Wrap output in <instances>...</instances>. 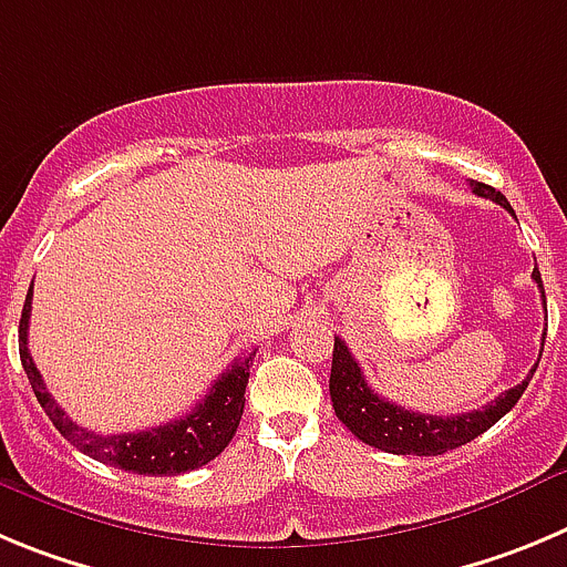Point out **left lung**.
I'll return each instance as SVG.
<instances>
[{"instance_id": "1", "label": "left lung", "mask_w": 567, "mask_h": 567, "mask_svg": "<svg viewBox=\"0 0 567 567\" xmlns=\"http://www.w3.org/2000/svg\"><path fill=\"white\" fill-rule=\"evenodd\" d=\"M472 188L474 195L488 197V200L499 203L508 214H514L512 203L499 192H494L492 186L472 181ZM532 277L545 302L543 277H539L537 268H534ZM539 355H543V350H539ZM534 370H537V364L525 375L523 384L506 390L481 410L461 412V415H423V412L404 410V406L381 398L379 392H372V386L364 381L359 361L347 350L344 341L336 339L333 367H330V401H333L336 417L361 443H370V446L390 452V455H443L449 449L463 446V443L492 430L494 423L517 404L528 381H532Z\"/></svg>"}]
</instances>
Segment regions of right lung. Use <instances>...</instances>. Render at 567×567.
<instances>
[{
	"mask_svg": "<svg viewBox=\"0 0 567 567\" xmlns=\"http://www.w3.org/2000/svg\"><path fill=\"white\" fill-rule=\"evenodd\" d=\"M30 302H33V285L28 290L22 308V321H19V355L28 372V381L33 386L35 398L55 430L68 437L75 449L93 461L110 463L115 468L135 474H183L192 468L206 466L208 461L220 455L228 441L234 437L246 406V386H248V364L254 353L246 359H237L220 379L214 381L208 395L192 412H186L177 421L163 423L155 430L144 432H124V435H95L68 417V412L55 404L44 386L42 375L35 370L33 355L28 350V328H30Z\"/></svg>",
	"mask_w": 567,
	"mask_h": 567,
	"instance_id": "1",
	"label": "right lung"
}]
</instances>
